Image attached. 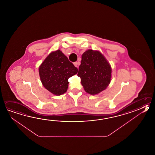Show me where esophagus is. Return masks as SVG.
<instances>
[{"mask_svg": "<svg viewBox=\"0 0 155 155\" xmlns=\"http://www.w3.org/2000/svg\"><path fill=\"white\" fill-rule=\"evenodd\" d=\"M73 64L74 65L77 67H78V66H79V64H80V62H74V63H73Z\"/></svg>", "mask_w": 155, "mask_h": 155, "instance_id": "34e87169", "label": "esophagus"}]
</instances>
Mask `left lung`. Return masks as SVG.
I'll return each instance as SVG.
<instances>
[{"instance_id": "8db88e82", "label": "left lung", "mask_w": 155, "mask_h": 155, "mask_svg": "<svg viewBox=\"0 0 155 155\" xmlns=\"http://www.w3.org/2000/svg\"><path fill=\"white\" fill-rule=\"evenodd\" d=\"M111 66L98 51L88 50L83 54L77 76L88 93L95 95L105 90L111 81Z\"/></svg>"}]
</instances>
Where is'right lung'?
<instances>
[{"label": "right lung", "mask_w": 155, "mask_h": 155, "mask_svg": "<svg viewBox=\"0 0 155 155\" xmlns=\"http://www.w3.org/2000/svg\"><path fill=\"white\" fill-rule=\"evenodd\" d=\"M41 82L48 91L56 95L66 92L68 79L78 72V68L60 50L50 53L39 68Z\"/></svg>", "instance_id": "add662e5"}]
</instances>
